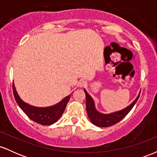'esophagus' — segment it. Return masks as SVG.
Here are the masks:
<instances>
[{
    "mask_svg": "<svg viewBox=\"0 0 157 157\" xmlns=\"http://www.w3.org/2000/svg\"><path fill=\"white\" fill-rule=\"evenodd\" d=\"M86 85V82L83 80H80L78 82V86L79 87H84Z\"/></svg>",
    "mask_w": 157,
    "mask_h": 157,
    "instance_id": "34e87169",
    "label": "esophagus"
}]
</instances>
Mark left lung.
<instances>
[{"label":"left lung","mask_w":157,"mask_h":157,"mask_svg":"<svg viewBox=\"0 0 157 157\" xmlns=\"http://www.w3.org/2000/svg\"><path fill=\"white\" fill-rule=\"evenodd\" d=\"M84 92L86 94V111H87L89 118L94 125L101 128L109 127V126L117 124L120 120H122L128 113L130 112V111L132 109V108L134 107L136 101L138 100L140 94V93L139 94L136 100L130 105L126 107L125 109H122L120 111L109 113V114H105V113H100L99 111H97L96 109H95L94 102L93 99L86 91V89H84Z\"/></svg>","instance_id":"obj_1"}]
</instances>
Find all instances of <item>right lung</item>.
I'll return each mask as SVG.
<instances>
[{"label": "right lung", "instance_id": "1", "mask_svg": "<svg viewBox=\"0 0 157 157\" xmlns=\"http://www.w3.org/2000/svg\"><path fill=\"white\" fill-rule=\"evenodd\" d=\"M12 89L15 99L18 104L19 107L23 110L27 116L32 120L43 125H50L55 123L60 118L63 113L66 105L69 101L71 96L68 95L65 97L59 103L51 107L38 108L29 105L23 102L17 94L14 83L12 84Z\"/></svg>", "mask_w": 157, "mask_h": 157}]
</instances>
